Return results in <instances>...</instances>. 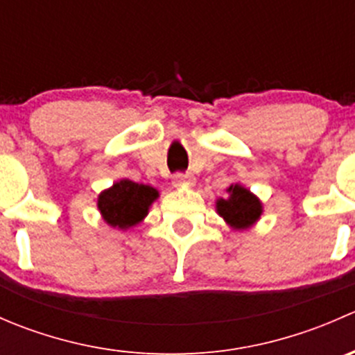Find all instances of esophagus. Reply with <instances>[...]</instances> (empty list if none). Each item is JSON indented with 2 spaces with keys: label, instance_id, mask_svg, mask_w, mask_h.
Masks as SVG:
<instances>
[{
  "label": "esophagus",
  "instance_id": "obj_1",
  "mask_svg": "<svg viewBox=\"0 0 355 355\" xmlns=\"http://www.w3.org/2000/svg\"><path fill=\"white\" fill-rule=\"evenodd\" d=\"M173 185L175 187H191V185H194V178L191 175L177 173L173 177Z\"/></svg>",
  "mask_w": 355,
  "mask_h": 355
}]
</instances>
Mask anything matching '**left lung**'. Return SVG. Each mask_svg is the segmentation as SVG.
Returning <instances> with one entry per match:
<instances>
[{"instance_id": "obj_1", "label": "left lung", "mask_w": 355, "mask_h": 355, "mask_svg": "<svg viewBox=\"0 0 355 355\" xmlns=\"http://www.w3.org/2000/svg\"><path fill=\"white\" fill-rule=\"evenodd\" d=\"M216 213L232 230L244 232L259 221L263 202L242 184H232L227 187V198L216 199Z\"/></svg>"}]
</instances>
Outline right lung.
<instances>
[{
    "instance_id": "1",
    "label": "right lung",
    "mask_w": 355,
    "mask_h": 355,
    "mask_svg": "<svg viewBox=\"0 0 355 355\" xmlns=\"http://www.w3.org/2000/svg\"><path fill=\"white\" fill-rule=\"evenodd\" d=\"M157 198L159 192L151 185L121 178L98 196V209L111 228L128 230L148 216Z\"/></svg>"
}]
</instances>
